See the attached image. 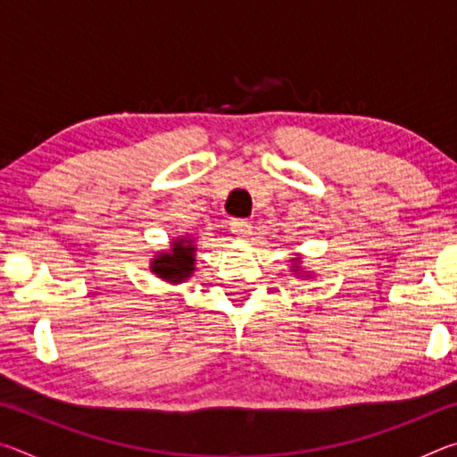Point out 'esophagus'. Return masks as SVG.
<instances>
[{
    "label": "esophagus",
    "mask_w": 457,
    "mask_h": 457,
    "mask_svg": "<svg viewBox=\"0 0 457 457\" xmlns=\"http://www.w3.org/2000/svg\"><path fill=\"white\" fill-rule=\"evenodd\" d=\"M231 231H234L237 237L245 239V237L252 236V223L245 221V220H234V221H231Z\"/></svg>",
    "instance_id": "34e87169"
}]
</instances>
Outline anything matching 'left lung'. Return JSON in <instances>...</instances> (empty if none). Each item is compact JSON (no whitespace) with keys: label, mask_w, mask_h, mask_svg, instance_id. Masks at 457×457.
Returning a JSON list of instances; mask_svg holds the SVG:
<instances>
[{"label":"left lung","mask_w":457,"mask_h":457,"mask_svg":"<svg viewBox=\"0 0 457 457\" xmlns=\"http://www.w3.org/2000/svg\"><path fill=\"white\" fill-rule=\"evenodd\" d=\"M290 262H292V264H290V270H292L294 274H296V276H298V274H300V276L304 274L306 278L311 276V270H308V272H303V270H304V268H303V258H292Z\"/></svg>","instance_id":"obj_1"}]
</instances>
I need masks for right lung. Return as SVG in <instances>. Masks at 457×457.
Segmentation results:
<instances>
[{
  "label": "right lung",
  "instance_id": "1",
  "mask_svg": "<svg viewBox=\"0 0 457 457\" xmlns=\"http://www.w3.org/2000/svg\"><path fill=\"white\" fill-rule=\"evenodd\" d=\"M197 244L191 234L175 237L169 250H161L153 256L149 270L167 284H181L195 272Z\"/></svg>",
  "mask_w": 457,
  "mask_h": 457
}]
</instances>
